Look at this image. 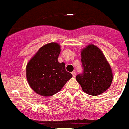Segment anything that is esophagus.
<instances>
[{"label": "esophagus", "mask_w": 129, "mask_h": 129, "mask_svg": "<svg viewBox=\"0 0 129 129\" xmlns=\"http://www.w3.org/2000/svg\"><path fill=\"white\" fill-rule=\"evenodd\" d=\"M72 73L73 76V77H75V76H76V73H75V71H74V72H72V73Z\"/></svg>", "instance_id": "34e87169"}]
</instances>
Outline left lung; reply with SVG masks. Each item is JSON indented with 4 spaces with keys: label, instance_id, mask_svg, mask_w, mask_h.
Instances as JSON below:
<instances>
[{
    "label": "left lung",
    "instance_id": "obj_1",
    "mask_svg": "<svg viewBox=\"0 0 129 129\" xmlns=\"http://www.w3.org/2000/svg\"><path fill=\"white\" fill-rule=\"evenodd\" d=\"M83 73L76 80L84 92L93 96L108 90L113 80L112 68L105 55L95 45L90 44L81 51Z\"/></svg>",
    "mask_w": 129,
    "mask_h": 129
}]
</instances>
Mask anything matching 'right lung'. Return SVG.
I'll return each instance as SVG.
<instances>
[{"label": "right lung", "instance_id": "right-lung-1", "mask_svg": "<svg viewBox=\"0 0 129 129\" xmlns=\"http://www.w3.org/2000/svg\"><path fill=\"white\" fill-rule=\"evenodd\" d=\"M61 46L50 43L43 46L26 66V78L30 87L39 95L51 96L61 90L72 75L59 63Z\"/></svg>", "mask_w": 129, "mask_h": 129}]
</instances>
